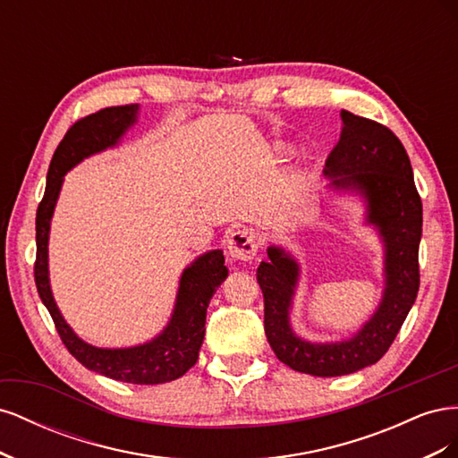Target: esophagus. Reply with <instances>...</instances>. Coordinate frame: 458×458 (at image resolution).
<instances>
[{
    "label": "esophagus",
    "instance_id": "34e87169",
    "mask_svg": "<svg viewBox=\"0 0 458 458\" xmlns=\"http://www.w3.org/2000/svg\"><path fill=\"white\" fill-rule=\"evenodd\" d=\"M258 248H259L258 233L248 227L231 233V237L227 241V254L231 259L250 261L258 254Z\"/></svg>",
    "mask_w": 458,
    "mask_h": 458
}]
</instances>
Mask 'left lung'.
Masks as SVG:
<instances>
[{
    "label": "left lung",
    "mask_w": 458,
    "mask_h": 458,
    "mask_svg": "<svg viewBox=\"0 0 458 458\" xmlns=\"http://www.w3.org/2000/svg\"><path fill=\"white\" fill-rule=\"evenodd\" d=\"M344 130L325 162L328 191L365 202V224L384 248V288L378 308L352 336L311 342L298 336L290 313L301 266L281 244L267 246V261L258 267L263 293V325L275 355L284 365L311 377H344L380 361L417 300L422 202L414 187L405 147L378 122L340 113Z\"/></svg>",
    "instance_id": "left-lung-1"
}]
</instances>
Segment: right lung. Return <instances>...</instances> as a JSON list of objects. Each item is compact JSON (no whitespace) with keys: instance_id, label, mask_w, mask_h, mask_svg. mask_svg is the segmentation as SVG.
<instances>
[{"instance_id":"obj_1","label":"right lung","mask_w":458,"mask_h":458,"mask_svg":"<svg viewBox=\"0 0 458 458\" xmlns=\"http://www.w3.org/2000/svg\"><path fill=\"white\" fill-rule=\"evenodd\" d=\"M140 105L110 106L78 120L66 131L55 150L47 172L44 200L36 214V266L34 276L38 294L47 308L66 350L86 369L106 378L128 384L172 382L197 363L204 340L206 310L219 284L227 279L224 250H208L191 261L179 279L174 311L162 332L143 344L130 348H99L81 340L64 321L53 298L49 281V231L66 172L106 148L122 143L123 135L137 123Z\"/></svg>"}]
</instances>
